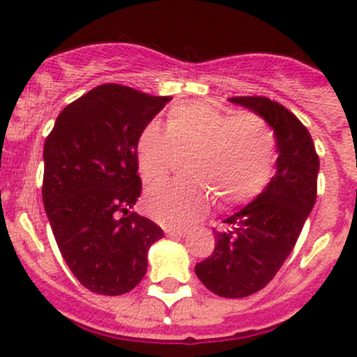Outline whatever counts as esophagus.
Wrapping results in <instances>:
<instances>
[{
    "label": "esophagus",
    "instance_id": "obj_1",
    "mask_svg": "<svg viewBox=\"0 0 357 357\" xmlns=\"http://www.w3.org/2000/svg\"><path fill=\"white\" fill-rule=\"evenodd\" d=\"M165 235L171 236V238H185V236H186V231H183V229H172V228H167V229H165Z\"/></svg>",
    "mask_w": 357,
    "mask_h": 357
}]
</instances>
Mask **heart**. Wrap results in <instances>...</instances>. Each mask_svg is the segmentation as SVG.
Masks as SVG:
<instances>
[{"mask_svg": "<svg viewBox=\"0 0 357 357\" xmlns=\"http://www.w3.org/2000/svg\"><path fill=\"white\" fill-rule=\"evenodd\" d=\"M190 153L193 179L158 183L145 197L149 214L169 228H186L204 218L212 199L208 189L222 205L255 199L275 172L276 138L261 115H233L197 102L172 107L167 128L149 122L136 142L146 183L165 178L179 157Z\"/></svg>", "mask_w": 357, "mask_h": 357, "instance_id": "1", "label": "heart"}]
</instances>
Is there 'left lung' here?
Returning a JSON list of instances; mask_svg holds the SVG:
<instances>
[{
  "mask_svg": "<svg viewBox=\"0 0 357 357\" xmlns=\"http://www.w3.org/2000/svg\"><path fill=\"white\" fill-rule=\"evenodd\" d=\"M229 102L261 115L276 136V174L264 192L225 219L214 252L195 266L199 280L219 297L240 298L264 289L294 250L318 192L319 157L307 128L266 96Z\"/></svg>",
  "mask_w": 357,
  "mask_h": 357,
  "instance_id": "left-lung-1",
  "label": "left lung"
}]
</instances>
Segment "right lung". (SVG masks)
I'll return each mask as SVG.
<instances>
[{
  "mask_svg": "<svg viewBox=\"0 0 357 357\" xmlns=\"http://www.w3.org/2000/svg\"><path fill=\"white\" fill-rule=\"evenodd\" d=\"M171 96L96 86L60 112L45 142L43 204L72 275L95 294L121 295L146 273L160 226L129 212L142 193L136 142Z\"/></svg>",
  "mask_w": 357,
  "mask_h": 357,
  "instance_id": "obj_1",
  "label": "right lung"
}]
</instances>
